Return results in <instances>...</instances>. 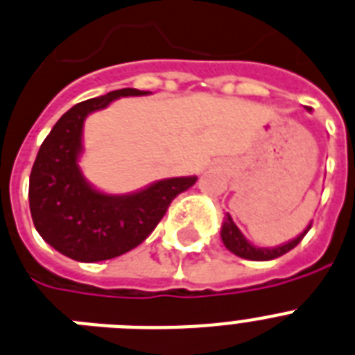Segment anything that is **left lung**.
I'll return each mask as SVG.
<instances>
[{"label":"left lung","instance_id":"obj_1","mask_svg":"<svg viewBox=\"0 0 355 355\" xmlns=\"http://www.w3.org/2000/svg\"><path fill=\"white\" fill-rule=\"evenodd\" d=\"M311 230V224H309L307 228H305L304 233H300L298 237L295 241L287 242L284 246H278V248H255L253 244L244 239V235L241 233V230L235 226V223L232 220V217H226L223 223V230H220V237H223L224 246L228 248L232 253H235L237 257L241 259H248V260H272V259H278V257L286 255L287 251H291L293 248H296L302 242V239L305 237V233Z\"/></svg>","mask_w":355,"mask_h":355}]
</instances>
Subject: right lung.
Segmentation results:
<instances>
[{"label":"right lung","mask_w":355,"mask_h":355,"mask_svg":"<svg viewBox=\"0 0 355 355\" xmlns=\"http://www.w3.org/2000/svg\"><path fill=\"white\" fill-rule=\"evenodd\" d=\"M123 87L73 105L44 138L30 172V214L44 241L78 262H98L135 250L153 233L171 202L198 181L171 178L131 196H107L86 183L77 159L89 113L114 98L147 95Z\"/></svg>","instance_id":"1"}]
</instances>
